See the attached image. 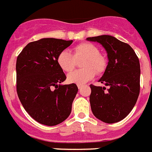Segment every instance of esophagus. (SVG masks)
<instances>
[{
  "label": "esophagus",
  "instance_id": "obj_1",
  "mask_svg": "<svg viewBox=\"0 0 152 152\" xmlns=\"http://www.w3.org/2000/svg\"><path fill=\"white\" fill-rule=\"evenodd\" d=\"M82 87H83V86H82V85H78V88H79V89H80Z\"/></svg>",
  "mask_w": 152,
  "mask_h": 152
}]
</instances>
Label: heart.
Masks as SVG:
<instances>
[{
  "label": "heart",
  "instance_id": "heart-1",
  "mask_svg": "<svg viewBox=\"0 0 152 152\" xmlns=\"http://www.w3.org/2000/svg\"><path fill=\"white\" fill-rule=\"evenodd\" d=\"M82 57L85 58L82 63V66L84 68L69 73L68 83L83 85L91 80L96 73L102 74L106 70L107 66L106 58L99 54V49L89 42H82L75 46L73 54L68 50L61 51L57 55V62L62 70L70 72L76 66V60Z\"/></svg>",
  "mask_w": 152,
  "mask_h": 152
}]
</instances>
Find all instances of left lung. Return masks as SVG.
<instances>
[{
  "label": "left lung",
  "instance_id": "obj_1",
  "mask_svg": "<svg viewBox=\"0 0 152 152\" xmlns=\"http://www.w3.org/2000/svg\"><path fill=\"white\" fill-rule=\"evenodd\" d=\"M86 40L97 42L104 48L108 63L98 80L109 88L90 85L91 111L95 117L107 124L125 118L137 102L140 91V64L129 45L111 35L89 37Z\"/></svg>",
  "mask_w": 152,
  "mask_h": 152
}]
</instances>
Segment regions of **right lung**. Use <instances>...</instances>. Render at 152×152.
Here are the masks:
<instances>
[{
    "label": "right lung",
    "mask_w": 152,
    "mask_h": 152,
    "mask_svg": "<svg viewBox=\"0 0 152 152\" xmlns=\"http://www.w3.org/2000/svg\"><path fill=\"white\" fill-rule=\"evenodd\" d=\"M72 43V40L42 39L28 43L17 57V95L24 109L39 124L57 125L70 114L78 87L73 83L60 84L66 77L57 57Z\"/></svg>",
    "instance_id": "right-lung-1"
}]
</instances>
